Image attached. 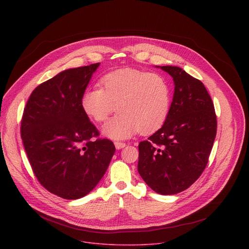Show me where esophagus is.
<instances>
[{
	"label": "esophagus",
	"mask_w": 249,
	"mask_h": 249,
	"mask_svg": "<svg viewBox=\"0 0 249 249\" xmlns=\"http://www.w3.org/2000/svg\"><path fill=\"white\" fill-rule=\"evenodd\" d=\"M114 145L117 150H120L126 146V143H123V142H114Z\"/></svg>",
	"instance_id": "obj_1"
}]
</instances>
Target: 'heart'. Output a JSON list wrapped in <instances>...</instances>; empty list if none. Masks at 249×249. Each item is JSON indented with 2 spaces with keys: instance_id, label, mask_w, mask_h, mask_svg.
I'll use <instances>...</instances> for the list:
<instances>
[{
  "instance_id": "obj_1",
  "label": "heart",
  "mask_w": 249,
  "mask_h": 249,
  "mask_svg": "<svg viewBox=\"0 0 249 249\" xmlns=\"http://www.w3.org/2000/svg\"><path fill=\"white\" fill-rule=\"evenodd\" d=\"M101 87L84 93L82 107L91 119L103 122L117 106L119 113L102 127L103 134L111 139H127L136 132L154 133L168 116L171 89L160 74L121 69L105 75Z\"/></svg>"
}]
</instances>
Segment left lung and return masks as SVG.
<instances>
[{"instance_id": "obj_1", "label": "left lung", "mask_w": 249, "mask_h": 249, "mask_svg": "<svg viewBox=\"0 0 249 249\" xmlns=\"http://www.w3.org/2000/svg\"><path fill=\"white\" fill-rule=\"evenodd\" d=\"M160 68L173 78V99L162 127L140 142L138 171L155 192L171 195L190 187L206 168L217 115L201 81L179 67Z\"/></svg>"}]
</instances>
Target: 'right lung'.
Masks as SVG:
<instances>
[{"label": "right lung", "mask_w": 249, "mask_h": 249, "mask_svg": "<svg viewBox=\"0 0 249 249\" xmlns=\"http://www.w3.org/2000/svg\"><path fill=\"white\" fill-rule=\"evenodd\" d=\"M99 63L63 71L31 92L20 135L32 171L50 193L68 200L89 194L115 153L99 138L82 107V97Z\"/></svg>", "instance_id": "1"}]
</instances>
